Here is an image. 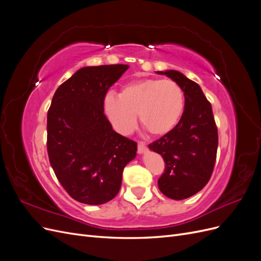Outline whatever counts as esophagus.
<instances>
[{
    "mask_svg": "<svg viewBox=\"0 0 261 261\" xmlns=\"http://www.w3.org/2000/svg\"><path fill=\"white\" fill-rule=\"evenodd\" d=\"M146 151H147V146L145 145V143H143V141H139V143H138V153L143 154Z\"/></svg>",
    "mask_w": 261,
    "mask_h": 261,
    "instance_id": "34e87169",
    "label": "esophagus"
}]
</instances>
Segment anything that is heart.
<instances>
[{
  "instance_id": "heart-1",
  "label": "heart",
  "mask_w": 261,
  "mask_h": 261,
  "mask_svg": "<svg viewBox=\"0 0 261 261\" xmlns=\"http://www.w3.org/2000/svg\"><path fill=\"white\" fill-rule=\"evenodd\" d=\"M103 109L113 127L121 134L136 125V114L151 135L162 136L177 125L184 111V92L170 80L147 78L125 85L120 96L108 93Z\"/></svg>"
}]
</instances>
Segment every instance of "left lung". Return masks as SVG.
Segmentation results:
<instances>
[{"mask_svg":"<svg viewBox=\"0 0 261 261\" xmlns=\"http://www.w3.org/2000/svg\"><path fill=\"white\" fill-rule=\"evenodd\" d=\"M156 74L168 76L184 92V112L177 125L149 145L165 162L158 180L161 193L181 200L201 191L209 181L217 158L218 129L210 102L198 84L174 69Z\"/></svg>","mask_w":261,"mask_h":261,"instance_id":"1","label":"left lung"}]
</instances>
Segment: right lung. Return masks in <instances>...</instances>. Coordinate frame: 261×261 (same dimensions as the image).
<instances>
[{"label":"right lung","instance_id":"1","mask_svg":"<svg viewBox=\"0 0 261 261\" xmlns=\"http://www.w3.org/2000/svg\"><path fill=\"white\" fill-rule=\"evenodd\" d=\"M128 65L86 66L55 91L48 111V154L62 186L75 200L102 204L113 199L137 144L113 130L105 115L108 89Z\"/></svg>","mask_w":261,"mask_h":261}]
</instances>
